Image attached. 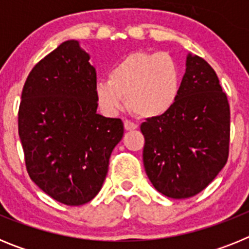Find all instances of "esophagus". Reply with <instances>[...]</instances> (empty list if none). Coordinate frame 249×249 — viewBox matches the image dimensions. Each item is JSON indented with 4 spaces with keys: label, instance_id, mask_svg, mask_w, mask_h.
<instances>
[{
    "label": "esophagus",
    "instance_id": "34e87169",
    "mask_svg": "<svg viewBox=\"0 0 249 249\" xmlns=\"http://www.w3.org/2000/svg\"><path fill=\"white\" fill-rule=\"evenodd\" d=\"M123 124H124V129H126V131H133V129L137 128V124L133 122H131V121H128V120L124 121V123H123Z\"/></svg>",
    "mask_w": 249,
    "mask_h": 249
}]
</instances>
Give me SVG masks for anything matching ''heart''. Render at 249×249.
Here are the masks:
<instances>
[{"label": "heart", "mask_w": 249, "mask_h": 249, "mask_svg": "<svg viewBox=\"0 0 249 249\" xmlns=\"http://www.w3.org/2000/svg\"><path fill=\"white\" fill-rule=\"evenodd\" d=\"M181 89V68L172 56L135 51L114 63L108 80L96 83L94 93L107 114L117 113L128 103L140 118H157L172 109Z\"/></svg>", "instance_id": "heart-1"}]
</instances>
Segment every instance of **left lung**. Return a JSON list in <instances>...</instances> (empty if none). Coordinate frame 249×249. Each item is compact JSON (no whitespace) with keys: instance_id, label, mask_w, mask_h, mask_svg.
<instances>
[{"instance_id":"1","label":"left lung","mask_w":249,"mask_h":249,"mask_svg":"<svg viewBox=\"0 0 249 249\" xmlns=\"http://www.w3.org/2000/svg\"><path fill=\"white\" fill-rule=\"evenodd\" d=\"M182 89L172 109L141 124L143 164L156 190L169 198L203 191L227 163L231 112L214 70L188 54Z\"/></svg>"}]
</instances>
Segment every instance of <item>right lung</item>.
Instances as JSON below:
<instances>
[{"label":"right lung","mask_w":249,"mask_h":249,"mask_svg":"<svg viewBox=\"0 0 249 249\" xmlns=\"http://www.w3.org/2000/svg\"><path fill=\"white\" fill-rule=\"evenodd\" d=\"M77 41H66L28 74L18 109V135L30 178L67 206L93 199L109 157L123 137L120 118L97 113L96 70Z\"/></svg>","instance_id":"add662e5"}]
</instances>
